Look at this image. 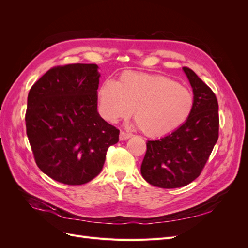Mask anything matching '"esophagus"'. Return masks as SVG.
<instances>
[{
  "mask_svg": "<svg viewBox=\"0 0 248 248\" xmlns=\"http://www.w3.org/2000/svg\"><path fill=\"white\" fill-rule=\"evenodd\" d=\"M132 137L131 133H128V132H125V131H121L120 132V140H128Z\"/></svg>",
  "mask_w": 248,
  "mask_h": 248,
  "instance_id": "obj_1",
  "label": "esophagus"
}]
</instances>
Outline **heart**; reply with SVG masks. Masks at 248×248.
I'll use <instances>...</instances> for the list:
<instances>
[{"label":"heart","instance_id":"heart-1","mask_svg":"<svg viewBox=\"0 0 248 248\" xmlns=\"http://www.w3.org/2000/svg\"><path fill=\"white\" fill-rule=\"evenodd\" d=\"M100 115L108 122L133 117L146 136L158 138L178 129L192 114L190 90L166 76L126 71L118 82L107 79L97 92Z\"/></svg>","mask_w":248,"mask_h":248}]
</instances>
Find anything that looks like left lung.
Returning <instances> with one entry per match:
<instances>
[{"instance_id": "obj_1", "label": "left lung", "mask_w": 248, "mask_h": 248, "mask_svg": "<svg viewBox=\"0 0 248 248\" xmlns=\"http://www.w3.org/2000/svg\"><path fill=\"white\" fill-rule=\"evenodd\" d=\"M194 96L189 119L159 140L147 141L140 172L148 183L178 188L191 183L204 169L218 140V102L213 91L191 69L183 67Z\"/></svg>"}]
</instances>
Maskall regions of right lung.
I'll use <instances>...</instances> for the list:
<instances>
[{"mask_svg": "<svg viewBox=\"0 0 248 248\" xmlns=\"http://www.w3.org/2000/svg\"><path fill=\"white\" fill-rule=\"evenodd\" d=\"M100 73L96 64L49 69L32 86L27 136L38 168L67 185H81L101 171L120 130L97 111Z\"/></svg>", "mask_w": 248, "mask_h": 248, "instance_id": "1", "label": "right lung"}]
</instances>
